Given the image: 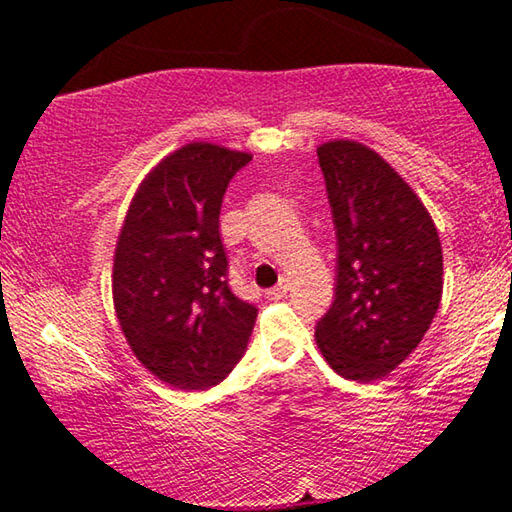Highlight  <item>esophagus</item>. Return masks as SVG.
<instances>
[{
  "label": "esophagus",
  "instance_id": "34e87169",
  "mask_svg": "<svg viewBox=\"0 0 512 512\" xmlns=\"http://www.w3.org/2000/svg\"><path fill=\"white\" fill-rule=\"evenodd\" d=\"M289 287H291L289 280H282L280 284H277V287L266 291V298H268V300H282V298L289 293Z\"/></svg>",
  "mask_w": 512,
  "mask_h": 512
}]
</instances>
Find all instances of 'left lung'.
<instances>
[{"label":"left lung","instance_id":"1","mask_svg":"<svg viewBox=\"0 0 512 512\" xmlns=\"http://www.w3.org/2000/svg\"><path fill=\"white\" fill-rule=\"evenodd\" d=\"M316 153L339 239L334 302L316 345L334 372L368 384L427 334L443 298V248L427 207L377 151L329 140Z\"/></svg>","mask_w":512,"mask_h":512}]
</instances>
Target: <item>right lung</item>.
Here are the masks:
<instances>
[{"instance_id": "add662e5", "label": "right lung", "mask_w": 512, "mask_h": 512, "mask_svg": "<svg viewBox=\"0 0 512 512\" xmlns=\"http://www.w3.org/2000/svg\"><path fill=\"white\" fill-rule=\"evenodd\" d=\"M253 160L189 142L146 173L121 225L112 302L137 361L160 381L205 391L230 375L257 309L228 287L219 214L225 187Z\"/></svg>"}]
</instances>
